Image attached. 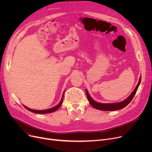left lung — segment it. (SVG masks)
I'll list each match as a JSON object with an SVG mask.
<instances>
[{
	"instance_id": "1",
	"label": "left lung",
	"mask_w": 152,
	"mask_h": 152,
	"mask_svg": "<svg viewBox=\"0 0 152 152\" xmlns=\"http://www.w3.org/2000/svg\"><path fill=\"white\" fill-rule=\"evenodd\" d=\"M140 81H141V76L139 78V83H138L137 86L135 87V88L134 89L133 92L131 93V94L126 99H125L124 100L120 102L112 103H99L97 102H95L90 96L88 91L86 89L87 97V99H88V100L90 103V104L95 109L103 110V111H115V110H120V109L123 108L125 107H126L131 102V100H132V99L134 97L135 93H136V92L137 91L138 87L140 84Z\"/></svg>"
}]
</instances>
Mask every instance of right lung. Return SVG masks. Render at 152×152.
<instances>
[{
    "label": "right lung",
    "instance_id": "add662e5",
    "mask_svg": "<svg viewBox=\"0 0 152 152\" xmlns=\"http://www.w3.org/2000/svg\"><path fill=\"white\" fill-rule=\"evenodd\" d=\"M64 92H63V94L62 98H61V100L60 102L58 103V104L57 106H55V107H53V108H50V109L44 110H32V109H30V108H28V107H25V106H24V105H23V106L25 107V108H26L28 110H29V111H31V112L36 113L45 114V113H49L53 112V111H55L56 110H58V109L60 107V106L61 105V104H62V102H63V100Z\"/></svg>",
    "mask_w": 152,
    "mask_h": 152
}]
</instances>
